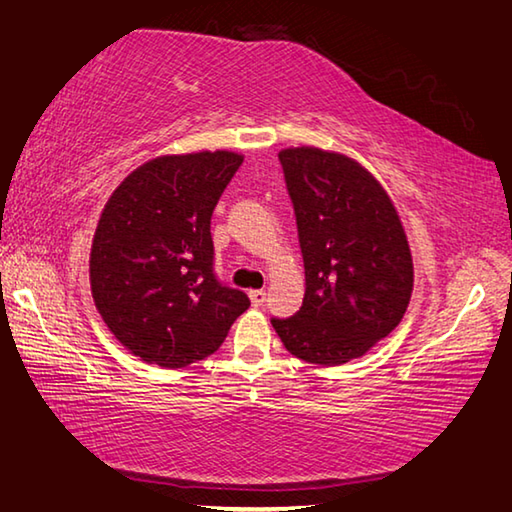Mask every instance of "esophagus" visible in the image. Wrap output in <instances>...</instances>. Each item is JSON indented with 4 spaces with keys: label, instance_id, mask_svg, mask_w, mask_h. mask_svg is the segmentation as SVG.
Returning a JSON list of instances; mask_svg holds the SVG:
<instances>
[{
    "label": "esophagus",
    "instance_id": "34e87169",
    "mask_svg": "<svg viewBox=\"0 0 512 512\" xmlns=\"http://www.w3.org/2000/svg\"><path fill=\"white\" fill-rule=\"evenodd\" d=\"M265 298H267L265 289H252V291H249V300H252V305H254V307H260V305H263Z\"/></svg>",
    "mask_w": 512,
    "mask_h": 512
}]
</instances>
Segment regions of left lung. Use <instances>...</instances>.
<instances>
[{
  "instance_id": "1",
  "label": "left lung",
  "mask_w": 512,
  "mask_h": 512,
  "mask_svg": "<svg viewBox=\"0 0 512 512\" xmlns=\"http://www.w3.org/2000/svg\"><path fill=\"white\" fill-rule=\"evenodd\" d=\"M305 260V298L271 318L285 349L336 367L400 325L413 291V258L389 194L358 161L320 148L278 154Z\"/></svg>"
}]
</instances>
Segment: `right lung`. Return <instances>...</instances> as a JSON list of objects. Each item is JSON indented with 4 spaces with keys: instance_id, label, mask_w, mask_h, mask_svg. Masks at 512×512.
<instances>
[{
    "instance_id": "right-lung-1",
    "label": "right lung",
    "mask_w": 512,
    "mask_h": 512,
    "mask_svg": "<svg viewBox=\"0 0 512 512\" xmlns=\"http://www.w3.org/2000/svg\"><path fill=\"white\" fill-rule=\"evenodd\" d=\"M243 156L168 154L125 176L103 207L90 252L92 298L143 362L181 369L221 347L249 307L214 274L212 212Z\"/></svg>"
}]
</instances>
